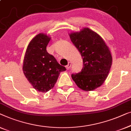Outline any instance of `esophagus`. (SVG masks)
Instances as JSON below:
<instances>
[{
    "instance_id": "1",
    "label": "esophagus",
    "mask_w": 131,
    "mask_h": 131,
    "mask_svg": "<svg viewBox=\"0 0 131 131\" xmlns=\"http://www.w3.org/2000/svg\"><path fill=\"white\" fill-rule=\"evenodd\" d=\"M71 62H69V63H68V65H66V69L67 70H69V69H70V68H71Z\"/></svg>"
}]
</instances>
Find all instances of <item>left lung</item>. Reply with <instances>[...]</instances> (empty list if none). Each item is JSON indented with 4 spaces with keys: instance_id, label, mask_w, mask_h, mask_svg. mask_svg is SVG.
Here are the masks:
<instances>
[{
    "instance_id": "1",
    "label": "left lung",
    "mask_w": 131,
    "mask_h": 131,
    "mask_svg": "<svg viewBox=\"0 0 131 131\" xmlns=\"http://www.w3.org/2000/svg\"><path fill=\"white\" fill-rule=\"evenodd\" d=\"M70 38L81 53L84 65L81 72L71 75L72 78L81 90H95L104 82L111 68L109 49L99 34L88 28L72 33Z\"/></svg>"
}]
</instances>
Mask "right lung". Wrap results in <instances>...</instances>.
Segmentation results:
<instances>
[{
    "instance_id": "add662e5",
    "label": "right lung",
    "mask_w": 131,
    "mask_h": 131,
    "mask_svg": "<svg viewBox=\"0 0 131 131\" xmlns=\"http://www.w3.org/2000/svg\"><path fill=\"white\" fill-rule=\"evenodd\" d=\"M50 38L39 34L32 38L25 53L23 71L28 81L37 91L46 93L51 89L64 66L57 62L53 55L47 51L46 47Z\"/></svg>"
}]
</instances>
